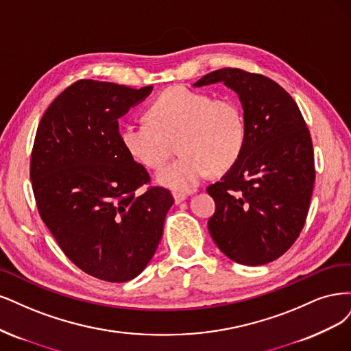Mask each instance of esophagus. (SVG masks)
Here are the masks:
<instances>
[{
    "label": "esophagus",
    "mask_w": 351,
    "mask_h": 351,
    "mask_svg": "<svg viewBox=\"0 0 351 351\" xmlns=\"http://www.w3.org/2000/svg\"><path fill=\"white\" fill-rule=\"evenodd\" d=\"M186 194H184V192H173V198H175V202L176 204H179V202H182L186 199Z\"/></svg>",
    "instance_id": "1"
}]
</instances>
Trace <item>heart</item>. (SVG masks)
Listing matches in <instances>:
<instances>
[{
    "mask_svg": "<svg viewBox=\"0 0 351 351\" xmlns=\"http://www.w3.org/2000/svg\"><path fill=\"white\" fill-rule=\"evenodd\" d=\"M150 121H130L121 130L123 149L137 163L160 167L178 140L180 153L156 175L176 192L195 189L211 172L223 173L241 159L247 140L242 106L232 97L213 99L182 86L166 88L147 109Z\"/></svg>",
    "mask_w": 351,
    "mask_h": 351,
    "instance_id": "b5f03b06",
    "label": "heart"
}]
</instances>
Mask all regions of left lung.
Here are the masks:
<instances>
[{
    "instance_id": "left-lung-1",
    "label": "left lung",
    "mask_w": 351,
    "mask_h": 351,
    "mask_svg": "<svg viewBox=\"0 0 351 351\" xmlns=\"http://www.w3.org/2000/svg\"><path fill=\"white\" fill-rule=\"evenodd\" d=\"M224 83L239 96L245 150L219 182L208 230L219 250L242 265H264L285 254L306 221L315 182L311 134L296 101L271 78L241 69L216 70L195 87Z\"/></svg>"
}]
</instances>
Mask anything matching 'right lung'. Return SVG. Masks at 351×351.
<instances>
[{
    "label": "right lung",
    "mask_w": 351,
    "mask_h": 351,
    "mask_svg": "<svg viewBox=\"0 0 351 351\" xmlns=\"http://www.w3.org/2000/svg\"><path fill=\"white\" fill-rule=\"evenodd\" d=\"M152 90L75 82L43 114L32 150L40 219L71 263L109 282L132 280L150 263L175 202L162 186L138 191L150 175L121 143L118 119Z\"/></svg>",
    "instance_id": "add662e5"
}]
</instances>
